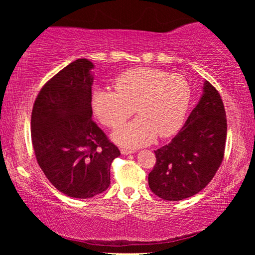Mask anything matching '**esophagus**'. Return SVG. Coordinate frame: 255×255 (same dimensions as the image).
<instances>
[{
	"mask_svg": "<svg viewBox=\"0 0 255 255\" xmlns=\"http://www.w3.org/2000/svg\"><path fill=\"white\" fill-rule=\"evenodd\" d=\"M120 150H122V154H124V155L135 153V149H130V148H122Z\"/></svg>",
	"mask_w": 255,
	"mask_h": 255,
	"instance_id": "1",
	"label": "esophagus"
}]
</instances>
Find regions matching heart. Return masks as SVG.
Segmentation results:
<instances>
[{
  "instance_id": "heart-1",
  "label": "heart",
  "mask_w": 255,
  "mask_h": 255,
  "mask_svg": "<svg viewBox=\"0 0 255 255\" xmlns=\"http://www.w3.org/2000/svg\"><path fill=\"white\" fill-rule=\"evenodd\" d=\"M112 90H97L92 96V109L97 119L109 128H117L130 118H137L112 133L116 143L126 147H140L155 137L167 138L183 125L191 88L180 74L162 70L136 67L116 77Z\"/></svg>"
}]
</instances>
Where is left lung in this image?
<instances>
[{
  "mask_svg": "<svg viewBox=\"0 0 255 255\" xmlns=\"http://www.w3.org/2000/svg\"><path fill=\"white\" fill-rule=\"evenodd\" d=\"M226 137L221 94L207 81L199 103L178 135L154 150L156 163L148 174L152 192L164 200L178 201L201 191L221 166Z\"/></svg>",
  "mask_w": 255,
  "mask_h": 255,
  "instance_id": "8db88e82",
  "label": "left lung"
}]
</instances>
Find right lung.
Here are the masks:
<instances>
[{
    "label": "right lung",
    "mask_w": 255,
    "mask_h": 255,
    "mask_svg": "<svg viewBox=\"0 0 255 255\" xmlns=\"http://www.w3.org/2000/svg\"><path fill=\"white\" fill-rule=\"evenodd\" d=\"M93 64L76 59L46 82L31 114V140L46 178L64 195L86 199L110 185L119 148L92 119Z\"/></svg>",
    "instance_id": "add662e5"
}]
</instances>
